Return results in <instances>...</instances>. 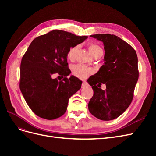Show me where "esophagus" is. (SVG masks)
Segmentation results:
<instances>
[{
    "label": "esophagus",
    "instance_id": "esophagus-1",
    "mask_svg": "<svg viewBox=\"0 0 156 156\" xmlns=\"http://www.w3.org/2000/svg\"><path fill=\"white\" fill-rule=\"evenodd\" d=\"M82 88H85L87 86H88V84L87 83H84V82H83V83H82Z\"/></svg>",
    "mask_w": 156,
    "mask_h": 156
}]
</instances>
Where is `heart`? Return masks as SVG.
<instances>
[{"mask_svg":"<svg viewBox=\"0 0 156 156\" xmlns=\"http://www.w3.org/2000/svg\"><path fill=\"white\" fill-rule=\"evenodd\" d=\"M88 49L90 53L93 56L97 55H103V49L101 47L96 44H90L88 45ZM78 49V46L75 45L69 48L67 52V58L69 60H73L75 55H76L77 51ZM72 73L74 76L77 77L80 79H85L88 75L92 73V69L89 68L85 66L82 64H76L74 65L72 68Z\"/></svg>","mask_w":156,"mask_h":156,"instance_id":"1","label":"heart"}]
</instances>
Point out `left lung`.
I'll list each match as a JSON object with an SVG mask.
<instances>
[{
	"label": "left lung",
	"mask_w": 156,
	"mask_h": 156,
	"mask_svg": "<svg viewBox=\"0 0 156 156\" xmlns=\"http://www.w3.org/2000/svg\"><path fill=\"white\" fill-rule=\"evenodd\" d=\"M90 36L103 42L105 63L88 79L94 90L88 110L98 119L111 120L120 116L133 100L139 79L137 55L129 44L114 34ZM102 83L106 85L104 91L101 88Z\"/></svg>",
	"instance_id": "left-lung-1"
}]
</instances>
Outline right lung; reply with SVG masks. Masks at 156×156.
<instances>
[{"label": "right lung", "instance_id": "right-lung-1", "mask_svg": "<svg viewBox=\"0 0 156 156\" xmlns=\"http://www.w3.org/2000/svg\"><path fill=\"white\" fill-rule=\"evenodd\" d=\"M87 37L54 30L31 42L21 59L20 88L28 105L37 116L53 120L66 111L69 98L82 84L77 77H67L71 73L67 52ZM55 73L64 79L59 81L53 79L51 77Z\"/></svg>", "mask_w": 156, "mask_h": 156}]
</instances>
